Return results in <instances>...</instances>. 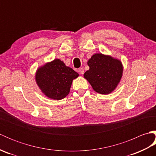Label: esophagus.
<instances>
[{
  "instance_id": "34e87169",
  "label": "esophagus",
  "mask_w": 156,
  "mask_h": 156,
  "mask_svg": "<svg viewBox=\"0 0 156 156\" xmlns=\"http://www.w3.org/2000/svg\"><path fill=\"white\" fill-rule=\"evenodd\" d=\"M78 72H80L81 74H83L84 73V69L83 68H80L78 69Z\"/></svg>"
}]
</instances>
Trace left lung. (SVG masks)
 I'll return each mask as SVG.
<instances>
[{
  "label": "left lung",
  "mask_w": 156,
  "mask_h": 156,
  "mask_svg": "<svg viewBox=\"0 0 156 156\" xmlns=\"http://www.w3.org/2000/svg\"><path fill=\"white\" fill-rule=\"evenodd\" d=\"M88 65L90 68L84 73V77L94 90L102 94H108L115 90L122 74V65L119 59L96 54L89 59Z\"/></svg>",
  "instance_id": "1"
}]
</instances>
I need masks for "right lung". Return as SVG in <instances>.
<instances>
[{
	"label": "right lung",
	"instance_id": "add662e5",
	"mask_svg": "<svg viewBox=\"0 0 156 156\" xmlns=\"http://www.w3.org/2000/svg\"><path fill=\"white\" fill-rule=\"evenodd\" d=\"M78 76L60 59H55L37 69L35 80L45 95L54 100H61L69 94L72 80Z\"/></svg>",
	"mask_w": 156,
	"mask_h": 156
}]
</instances>
